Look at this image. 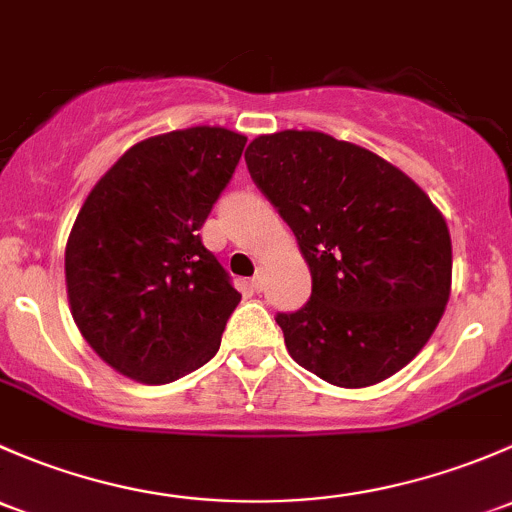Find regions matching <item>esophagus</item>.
<instances>
[{
  "label": "esophagus",
  "mask_w": 512,
  "mask_h": 512,
  "mask_svg": "<svg viewBox=\"0 0 512 512\" xmlns=\"http://www.w3.org/2000/svg\"><path fill=\"white\" fill-rule=\"evenodd\" d=\"M263 286H266V276H263V271H261V268H258L256 276L251 278V288H254L256 293H261V291H263Z\"/></svg>",
  "instance_id": "1"
}]
</instances>
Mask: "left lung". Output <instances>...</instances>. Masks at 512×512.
<instances>
[{
	"mask_svg": "<svg viewBox=\"0 0 512 512\" xmlns=\"http://www.w3.org/2000/svg\"><path fill=\"white\" fill-rule=\"evenodd\" d=\"M246 167L293 229L313 291L278 313L300 367L370 387L419 355L451 293V236L419 187L374 152L315 130L261 135Z\"/></svg>",
	"mask_w": 512,
	"mask_h": 512,
	"instance_id": "left-lung-1",
	"label": "left lung"
}]
</instances>
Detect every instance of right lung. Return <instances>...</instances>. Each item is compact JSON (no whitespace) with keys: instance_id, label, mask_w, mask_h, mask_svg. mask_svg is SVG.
Masks as SVG:
<instances>
[{"instance_id":"add662e5","label":"right lung","mask_w":512,"mask_h":512,"mask_svg":"<svg viewBox=\"0 0 512 512\" xmlns=\"http://www.w3.org/2000/svg\"><path fill=\"white\" fill-rule=\"evenodd\" d=\"M246 138L187 128L130 147L91 189L66 244L73 320L113 370L167 384L217 355L241 293L199 229Z\"/></svg>"}]
</instances>
